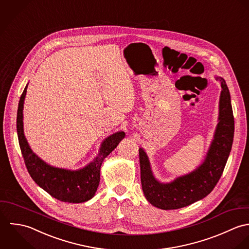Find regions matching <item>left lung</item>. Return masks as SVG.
<instances>
[{"mask_svg":"<svg viewBox=\"0 0 249 249\" xmlns=\"http://www.w3.org/2000/svg\"><path fill=\"white\" fill-rule=\"evenodd\" d=\"M216 79L222 88L219 100V122L206 159L196 170L177 178L172 183L160 184L152 174L146 153L140 149L142 191L146 199L155 207L175 210L189 206L207 196L222 175L232 148L235 126L229 89L222 78Z\"/></svg>","mask_w":249,"mask_h":249,"instance_id":"obj_1","label":"left lung"}]
</instances>
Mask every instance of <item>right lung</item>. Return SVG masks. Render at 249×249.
I'll list each match as a JSON object with an SVG mask.
<instances>
[{
	"label": "right lung",
	"mask_w": 249,
	"mask_h": 249,
	"mask_svg": "<svg viewBox=\"0 0 249 249\" xmlns=\"http://www.w3.org/2000/svg\"><path fill=\"white\" fill-rule=\"evenodd\" d=\"M27 92L25 88L18 105L17 134L20 149L28 172L33 180L51 196L62 202L82 203L92 198L100 182V167L104 159L114 149L125 137L124 132H117L107 138L95 160L77 171L53 167L40 160L30 148L23 130V106Z\"/></svg>",
	"instance_id": "obj_1"
}]
</instances>
